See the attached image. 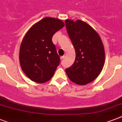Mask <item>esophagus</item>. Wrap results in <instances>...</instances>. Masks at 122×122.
Instances as JSON below:
<instances>
[{
  "label": "esophagus",
  "mask_w": 122,
  "mask_h": 122,
  "mask_svg": "<svg viewBox=\"0 0 122 122\" xmlns=\"http://www.w3.org/2000/svg\"><path fill=\"white\" fill-rule=\"evenodd\" d=\"M65 56H61V60H63V59H64V58H65Z\"/></svg>",
  "instance_id": "esophagus-1"
}]
</instances>
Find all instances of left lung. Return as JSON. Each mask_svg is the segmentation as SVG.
Listing matches in <instances>:
<instances>
[{"label": "left lung", "instance_id": "left-lung-1", "mask_svg": "<svg viewBox=\"0 0 122 122\" xmlns=\"http://www.w3.org/2000/svg\"><path fill=\"white\" fill-rule=\"evenodd\" d=\"M65 23L76 53L75 62L65 71L73 83L85 85L94 81L102 71L105 60L104 46L98 33L87 23L66 20Z\"/></svg>", "mask_w": 122, "mask_h": 122}]
</instances>
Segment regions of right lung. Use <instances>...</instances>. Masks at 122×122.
<instances>
[{
    "label": "right lung",
    "instance_id": "1",
    "mask_svg": "<svg viewBox=\"0 0 122 122\" xmlns=\"http://www.w3.org/2000/svg\"><path fill=\"white\" fill-rule=\"evenodd\" d=\"M64 26L62 20L46 17L34 24L25 35L20 46V66L32 81L44 83L54 74L60 57L52 38Z\"/></svg>",
    "mask_w": 122,
    "mask_h": 122
}]
</instances>
